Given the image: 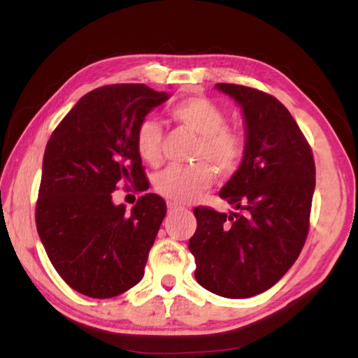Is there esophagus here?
<instances>
[{"label":"esophagus","mask_w":358,"mask_h":358,"mask_svg":"<svg viewBox=\"0 0 358 358\" xmlns=\"http://www.w3.org/2000/svg\"><path fill=\"white\" fill-rule=\"evenodd\" d=\"M167 208H169V213H173V211H178L181 208H185L183 205L178 203V202H173V201H169L167 202Z\"/></svg>","instance_id":"obj_1"}]
</instances>
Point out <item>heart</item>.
I'll return each instance as SVG.
<instances>
[{
    "instance_id": "b5f03b06",
    "label": "heart",
    "mask_w": 358,
    "mask_h": 358,
    "mask_svg": "<svg viewBox=\"0 0 358 358\" xmlns=\"http://www.w3.org/2000/svg\"><path fill=\"white\" fill-rule=\"evenodd\" d=\"M173 120L201 137L196 156L207 159L217 172L232 173L243 156L241 138L226 128V115L203 96H191L175 104ZM162 129L153 118L143 120L136 132V147L142 159L157 164L161 159ZM213 171L205 162L191 166H169L156 177V191L173 202H189L213 183Z\"/></svg>"
}]
</instances>
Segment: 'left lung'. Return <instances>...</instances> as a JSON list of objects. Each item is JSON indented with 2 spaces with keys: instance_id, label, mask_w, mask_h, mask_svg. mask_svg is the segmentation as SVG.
Segmentation results:
<instances>
[{
  "instance_id": "8db88e82",
  "label": "left lung",
  "mask_w": 358,
  "mask_h": 358,
  "mask_svg": "<svg viewBox=\"0 0 358 358\" xmlns=\"http://www.w3.org/2000/svg\"><path fill=\"white\" fill-rule=\"evenodd\" d=\"M241 108L243 157L220 197L237 211L194 208L189 240L197 282L226 299H250L281 280L305 245L316 167L292 115L273 96L216 83Z\"/></svg>"
}]
</instances>
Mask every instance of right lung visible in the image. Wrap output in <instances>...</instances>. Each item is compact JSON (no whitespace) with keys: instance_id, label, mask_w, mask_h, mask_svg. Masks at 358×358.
<instances>
[{"instance_id":"right-lung-1","label":"right lung","mask_w":358,"mask_h":358,"mask_svg":"<svg viewBox=\"0 0 358 358\" xmlns=\"http://www.w3.org/2000/svg\"><path fill=\"white\" fill-rule=\"evenodd\" d=\"M169 98L143 83L96 88L47 143L36 226L52 265L77 292L110 299L143 278L166 202L148 192L128 211L113 203L112 192L121 183L148 189L136 132Z\"/></svg>"}]
</instances>
